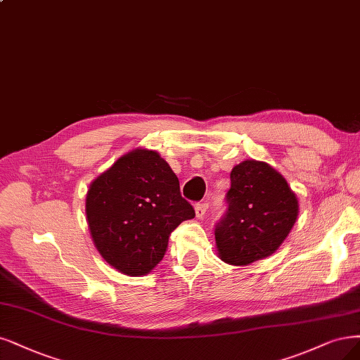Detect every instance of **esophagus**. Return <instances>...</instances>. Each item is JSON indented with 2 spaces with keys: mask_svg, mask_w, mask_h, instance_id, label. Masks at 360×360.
<instances>
[{
  "mask_svg": "<svg viewBox=\"0 0 360 360\" xmlns=\"http://www.w3.org/2000/svg\"><path fill=\"white\" fill-rule=\"evenodd\" d=\"M207 210H208V204L202 202V204H196L195 205V214L198 219H202L207 214Z\"/></svg>",
  "mask_w": 360,
  "mask_h": 360,
  "instance_id": "esophagus-1",
  "label": "esophagus"
}]
</instances>
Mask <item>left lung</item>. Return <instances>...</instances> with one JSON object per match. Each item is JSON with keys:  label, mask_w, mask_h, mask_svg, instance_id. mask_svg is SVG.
<instances>
[{"label": "left lung", "mask_w": 360, "mask_h": 360, "mask_svg": "<svg viewBox=\"0 0 360 360\" xmlns=\"http://www.w3.org/2000/svg\"><path fill=\"white\" fill-rule=\"evenodd\" d=\"M228 212L214 231L219 257L244 266L276 253L300 213L286 179L262 160L245 159L231 171Z\"/></svg>", "instance_id": "8db88e82"}]
</instances>
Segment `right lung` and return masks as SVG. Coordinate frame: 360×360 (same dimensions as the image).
<instances>
[{"instance_id": "add662e5", "label": "right lung", "mask_w": 360, "mask_h": 360, "mask_svg": "<svg viewBox=\"0 0 360 360\" xmlns=\"http://www.w3.org/2000/svg\"><path fill=\"white\" fill-rule=\"evenodd\" d=\"M84 212L98 253L129 277L148 274L162 260L169 233L195 217L167 160L143 147L89 184Z\"/></svg>"}]
</instances>
